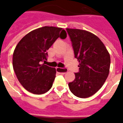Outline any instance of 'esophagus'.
<instances>
[{
  "mask_svg": "<svg viewBox=\"0 0 123 123\" xmlns=\"http://www.w3.org/2000/svg\"><path fill=\"white\" fill-rule=\"evenodd\" d=\"M56 72H59L60 73H67L68 72V70L67 68H59V67H56Z\"/></svg>",
  "mask_w": 123,
  "mask_h": 123,
  "instance_id": "esophagus-1",
  "label": "esophagus"
}]
</instances>
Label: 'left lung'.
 I'll return each instance as SVG.
<instances>
[{"instance_id":"8db88e82","label":"left lung","mask_w":123,"mask_h":123,"mask_svg":"<svg viewBox=\"0 0 123 123\" xmlns=\"http://www.w3.org/2000/svg\"><path fill=\"white\" fill-rule=\"evenodd\" d=\"M72 41L79 72L68 84L70 92L80 98L95 94L108 77L111 58L105 46L98 36L88 31L67 28Z\"/></svg>"}]
</instances>
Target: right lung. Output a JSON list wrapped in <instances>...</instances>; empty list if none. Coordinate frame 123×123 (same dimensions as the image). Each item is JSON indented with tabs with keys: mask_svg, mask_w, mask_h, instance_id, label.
<instances>
[{
	"mask_svg": "<svg viewBox=\"0 0 123 123\" xmlns=\"http://www.w3.org/2000/svg\"><path fill=\"white\" fill-rule=\"evenodd\" d=\"M59 37H67L64 29L45 26L28 33L16 47L13 68L18 81L28 92L39 95L52 87L56 69L42 62L47 61V51Z\"/></svg>",
	"mask_w": 123,
	"mask_h": 123,
	"instance_id": "right-lung-1",
	"label": "right lung"
}]
</instances>
